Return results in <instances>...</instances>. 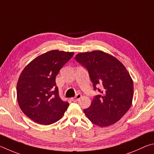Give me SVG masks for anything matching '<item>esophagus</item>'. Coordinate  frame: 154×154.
Returning <instances> with one entry per match:
<instances>
[{
    "label": "esophagus",
    "mask_w": 154,
    "mask_h": 154,
    "mask_svg": "<svg viewBox=\"0 0 154 154\" xmlns=\"http://www.w3.org/2000/svg\"><path fill=\"white\" fill-rule=\"evenodd\" d=\"M81 98H82V94H77L75 98H72L71 100H72V101H73V102H76V101L79 100Z\"/></svg>",
    "instance_id": "34e87169"
}]
</instances>
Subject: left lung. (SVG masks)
Returning a JSON list of instances; mask_svg holds the SVG:
<instances>
[{"label": "left lung", "mask_w": 154, "mask_h": 154, "mask_svg": "<svg viewBox=\"0 0 154 154\" xmlns=\"http://www.w3.org/2000/svg\"><path fill=\"white\" fill-rule=\"evenodd\" d=\"M75 60L89 72L95 90L101 94L94 97L84 113L93 124L100 127L118 122L132 105L134 95L133 81L126 67L116 57L103 51L82 52Z\"/></svg>", "instance_id": "left-lung-1"}]
</instances>
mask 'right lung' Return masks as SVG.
I'll return each mask as SVG.
<instances>
[{"mask_svg": "<svg viewBox=\"0 0 154 154\" xmlns=\"http://www.w3.org/2000/svg\"><path fill=\"white\" fill-rule=\"evenodd\" d=\"M74 52L51 50L27 64L17 83V99L21 110L37 124L49 125L62 118L69 106L60 98L56 77Z\"/></svg>", "mask_w": 154, "mask_h": 154, "instance_id": "1", "label": "right lung"}]
</instances>
